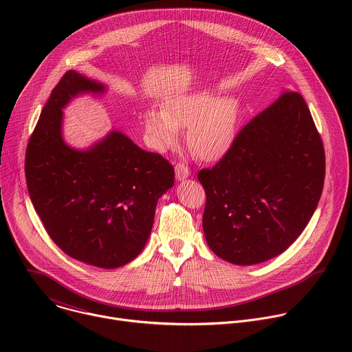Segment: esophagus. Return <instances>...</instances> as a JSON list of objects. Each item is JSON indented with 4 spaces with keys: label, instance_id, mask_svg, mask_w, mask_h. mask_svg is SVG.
Here are the masks:
<instances>
[{
    "label": "esophagus",
    "instance_id": "34e87169",
    "mask_svg": "<svg viewBox=\"0 0 352 352\" xmlns=\"http://www.w3.org/2000/svg\"><path fill=\"white\" fill-rule=\"evenodd\" d=\"M189 177V168H188V166H185L184 163H178L177 166H175V178L178 179V181H182V179H185V178H188Z\"/></svg>",
    "mask_w": 352,
    "mask_h": 352
}]
</instances>
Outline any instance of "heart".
<instances>
[{"instance_id":"1","label":"heart","mask_w":352,"mask_h":352,"mask_svg":"<svg viewBox=\"0 0 352 352\" xmlns=\"http://www.w3.org/2000/svg\"><path fill=\"white\" fill-rule=\"evenodd\" d=\"M238 118L239 110L234 98H216L212 93L200 91L168 102L164 110H146L143 125L148 142L159 150L174 147L179 139V128H188L192 153L213 162L232 146Z\"/></svg>"}]
</instances>
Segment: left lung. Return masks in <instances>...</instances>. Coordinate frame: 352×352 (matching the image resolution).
<instances>
[{"label":"left lung","mask_w":352,"mask_h":352,"mask_svg":"<svg viewBox=\"0 0 352 352\" xmlns=\"http://www.w3.org/2000/svg\"><path fill=\"white\" fill-rule=\"evenodd\" d=\"M324 173L323 142L304 97L283 91L238 132L214 167L197 173L210 249L234 265L284 252L308 226Z\"/></svg>","instance_id":"1"}]
</instances>
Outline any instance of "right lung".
I'll return each instance as SVG.
<instances>
[{"label":"right lung","mask_w":352,"mask_h":352,"mask_svg":"<svg viewBox=\"0 0 352 352\" xmlns=\"http://www.w3.org/2000/svg\"><path fill=\"white\" fill-rule=\"evenodd\" d=\"M104 86L68 71L53 89L29 139L28 190L36 213L58 248L80 262L116 269L146 245L159 197L174 185V167L113 131L79 152L61 135L63 109L79 93Z\"/></svg>","instance_id":"obj_1"}]
</instances>
